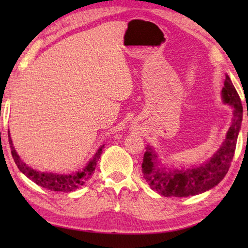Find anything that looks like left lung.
<instances>
[{
    "label": "left lung",
    "instance_id": "1",
    "mask_svg": "<svg viewBox=\"0 0 248 248\" xmlns=\"http://www.w3.org/2000/svg\"><path fill=\"white\" fill-rule=\"evenodd\" d=\"M222 97L223 102L232 106L234 110L232 124L220 149L199 166L186 170H166L159 165L157 153H155L152 146L148 145L142 162V174L151 189L164 197L195 196L211 189L224 178L234 156L243 119L241 98L229 75L225 77Z\"/></svg>",
    "mask_w": 248,
    "mask_h": 248
}]
</instances>
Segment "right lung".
Segmentation results:
<instances>
[{"instance_id":"1","label":"right lung","mask_w":248,"mask_h":248,"mask_svg":"<svg viewBox=\"0 0 248 248\" xmlns=\"http://www.w3.org/2000/svg\"><path fill=\"white\" fill-rule=\"evenodd\" d=\"M8 142H10L12 156L14 158L15 164L17 165L18 170L22 171L24 175H26L29 179H31L33 183L39 185L43 188H46L48 190L53 191H63V192H71L77 190L78 187L85 184L89 180L92 175L94 174L96 164L100 157L103 152L104 145H100L99 149L96 151L94 156L92 157L86 166L81 170L75 171L72 174H56V173H44V171L37 170L31 169V166L26 165V163L22 161L19 155L16 152L15 148L12 142L10 131H8Z\"/></svg>"}]
</instances>
